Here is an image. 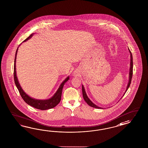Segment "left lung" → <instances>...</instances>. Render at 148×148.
<instances>
[{"mask_svg": "<svg viewBox=\"0 0 148 148\" xmlns=\"http://www.w3.org/2000/svg\"><path fill=\"white\" fill-rule=\"evenodd\" d=\"M128 50H129V52H130V70H129V82H128V83H127V89H126V90H125V92L124 93L123 96L124 95V94L127 92V89H129V87L130 86V85L131 84L132 77V70H133L132 55V53H131V51H130V50H129V48H128ZM82 93H83V98H84V99L85 101H86V103L89 106H91V107H92V108H96V109H103V108L99 107V106H96V104H95L93 102L89 99V97L87 96L86 93V91H85V90L84 87V86H83V85H82ZM122 98V97H121V98Z\"/></svg>", "mask_w": 148, "mask_h": 148, "instance_id": "obj_1", "label": "left lung"}]
</instances>
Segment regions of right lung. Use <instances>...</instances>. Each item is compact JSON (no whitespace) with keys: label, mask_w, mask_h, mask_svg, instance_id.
<instances>
[{"label":"right lung","mask_w":148,"mask_h":148,"mask_svg":"<svg viewBox=\"0 0 148 148\" xmlns=\"http://www.w3.org/2000/svg\"><path fill=\"white\" fill-rule=\"evenodd\" d=\"M34 34H31L30 36L28 38H26L25 40L24 41L26 42L27 40L30 39L31 38ZM21 44L19 47L21 45ZM17 48V51L16 52V55H15V58H14V83L17 86V89H18V91L20 93V95L21 96L22 98L24 99V101H25L26 103L29 104V106H31L34 107L36 109H39L41 110H45L50 109L53 108L56 106H57L59 103L60 100H61V97H62V90L63 88L64 85L65 84L66 82H68V80L70 79L69 76L67 77L62 82V83L59 85V87L56 92H55V94L53 95L52 97H51L49 99H35L32 97H30L22 89V88L20 85V83L18 81V78H17V73H16V58H17V52L18 50V47Z\"/></svg>","instance_id":"add662e5"}]
</instances>
